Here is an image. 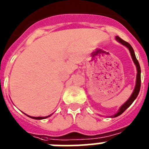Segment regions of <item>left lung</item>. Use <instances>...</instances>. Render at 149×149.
Returning <instances> with one entry per match:
<instances>
[{
    "mask_svg": "<svg viewBox=\"0 0 149 149\" xmlns=\"http://www.w3.org/2000/svg\"><path fill=\"white\" fill-rule=\"evenodd\" d=\"M116 40H118V42H120L121 43V44H123V45H125V46L127 47V48H129V51H130V53H131V56H132V57L133 61H134V64H135L136 67H137V80H136L135 88H134L132 94V95L130 96V98H129V100H128V101H126L124 104H123V105L120 107V109H119L118 112H117L115 115H114L112 118H115V117H118V116H119L120 115H121V114L123 113V112H124V111L126 110V109H127V108L129 107L132 104L133 101L136 99V98H137V95H138L139 92H140V82H141V78H140V73H141V70H140V64H139L138 61H137V58H136L135 54H134V50H133L132 47L131 46V45H130L129 43H128L127 42L123 40L121 38H120L119 37H118V36L116 37Z\"/></svg>",
    "mask_w": 149,
    "mask_h": 149,
    "instance_id": "1",
    "label": "left lung"
}]
</instances>
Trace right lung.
<instances>
[{
	"label": "right lung",
	"mask_w": 149,
	"mask_h": 149,
	"mask_svg": "<svg viewBox=\"0 0 149 149\" xmlns=\"http://www.w3.org/2000/svg\"><path fill=\"white\" fill-rule=\"evenodd\" d=\"M29 116V115H28ZM30 117V118H31L33 119H37V120H41V119H44V118H48V117H50V115H48V116L47 117H31V116H29Z\"/></svg>",
	"instance_id": "1"
}]
</instances>
